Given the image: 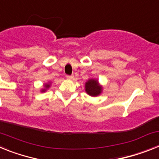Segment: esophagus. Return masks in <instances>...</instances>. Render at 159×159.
Instances as JSON below:
<instances>
[{
	"instance_id": "obj_1",
	"label": "esophagus",
	"mask_w": 159,
	"mask_h": 159,
	"mask_svg": "<svg viewBox=\"0 0 159 159\" xmlns=\"http://www.w3.org/2000/svg\"><path fill=\"white\" fill-rule=\"evenodd\" d=\"M66 77H67V80H72V79L74 78V76H73L72 75H67Z\"/></svg>"
}]
</instances>
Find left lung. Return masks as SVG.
Returning <instances> with one entry per match:
<instances>
[{
  "label": "left lung",
  "mask_w": 159,
  "mask_h": 159,
  "mask_svg": "<svg viewBox=\"0 0 159 159\" xmlns=\"http://www.w3.org/2000/svg\"><path fill=\"white\" fill-rule=\"evenodd\" d=\"M85 90L88 95L97 96L102 92V88L99 86L98 81L95 80H89L85 84Z\"/></svg>",
  "instance_id": "obj_1"
}]
</instances>
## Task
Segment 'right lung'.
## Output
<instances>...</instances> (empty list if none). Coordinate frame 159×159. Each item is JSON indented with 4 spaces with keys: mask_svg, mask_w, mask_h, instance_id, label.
I'll return each mask as SVG.
<instances>
[{
    "mask_svg": "<svg viewBox=\"0 0 159 159\" xmlns=\"http://www.w3.org/2000/svg\"><path fill=\"white\" fill-rule=\"evenodd\" d=\"M49 87H50V85H49V84H45V88H48ZM42 92H45V89L42 90Z\"/></svg>",
    "mask_w": 159,
    "mask_h": 159,
    "instance_id": "add662e5",
    "label": "right lung"
}]
</instances>
